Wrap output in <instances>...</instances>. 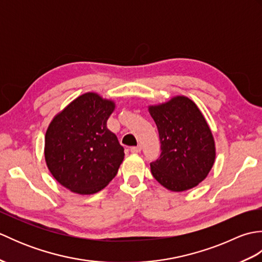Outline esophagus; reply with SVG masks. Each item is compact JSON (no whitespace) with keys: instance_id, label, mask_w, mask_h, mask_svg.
Here are the masks:
<instances>
[{"instance_id":"esophagus-1","label":"esophagus","mask_w":262,"mask_h":262,"mask_svg":"<svg viewBox=\"0 0 262 262\" xmlns=\"http://www.w3.org/2000/svg\"><path fill=\"white\" fill-rule=\"evenodd\" d=\"M141 151H142V146H141V145L130 147V152H132V153H140Z\"/></svg>"}]
</instances>
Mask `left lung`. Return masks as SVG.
<instances>
[{"label": "left lung", "mask_w": 262, "mask_h": 262, "mask_svg": "<svg viewBox=\"0 0 262 262\" xmlns=\"http://www.w3.org/2000/svg\"><path fill=\"white\" fill-rule=\"evenodd\" d=\"M148 111L161 143L160 158L151 163L155 180L177 192L198 186L208 176L216 157L214 137L202 111L183 96L149 105Z\"/></svg>", "instance_id": "obj_1"}]
</instances>
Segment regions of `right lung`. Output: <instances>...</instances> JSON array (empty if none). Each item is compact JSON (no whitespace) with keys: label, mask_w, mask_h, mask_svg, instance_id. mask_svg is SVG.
Wrapping results in <instances>:
<instances>
[{"label":"right lung","mask_w":262,"mask_h":262,"mask_svg":"<svg viewBox=\"0 0 262 262\" xmlns=\"http://www.w3.org/2000/svg\"><path fill=\"white\" fill-rule=\"evenodd\" d=\"M113 100L88 92L54 117L45 136V160L53 177L69 190L92 194L116 177L125 153L107 128Z\"/></svg>","instance_id":"add662e5"}]
</instances>
